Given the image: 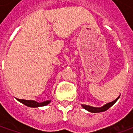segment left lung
Masks as SVG:
<instances>
[{"label": "left lung", "instance_id": "obj_1", "mask_svg": "<svg viewBox=\"0 0 133 133\" xmlns=\"http://www.w3.org/2000/svg\"><path fill=\"white\" fill-rule=\"evenodd\" d=\"M120 98V96L117 98H116L114 101L107 103V104H105V105H103V107H101V108H95V107H91V106L86 105H82V106H83V108H85V110H88L89 112H100L105 111L108 109L110 108L112 105H114L115 103V102L118 100V98Z\"/></svg>", "mask_w": 133, "mask_h": 133}]
</instances>
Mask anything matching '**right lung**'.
Segmentation results:
<instances>
[{"mask_svg":"<svg viewBox=\"0 0 133 133\" xmlns=\"http://www.w3.org/2000/svg\"><path fill=\"white\" fill-rule=\"evenodd\" d=\"M17 100L20 101L21 103H23L26 106L31 107V108H37L39 106H45L50 102V100H48V101H44L43 103H38V102L34 101V100H23V99H17Z\"/></svg>","mask_w":133,"mask_h":133,"instance_id":"right-lung-1","label":"right lung"}]
</instances>
